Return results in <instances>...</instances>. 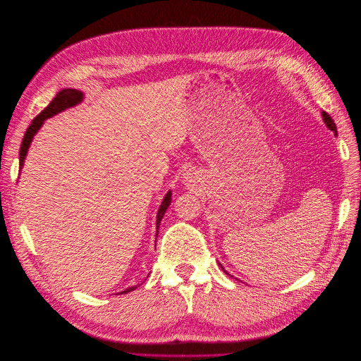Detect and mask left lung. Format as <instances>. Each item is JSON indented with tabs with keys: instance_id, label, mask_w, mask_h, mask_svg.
Returning a JSON list of instances; mask_svg holds the SVG:
<instances>
[{
	"instance_id": "8db88e82",
	"label": "left lung",
	"mask_w": 361,
	"mask_h": 361,
	"mask_svg": "<svg viewBox=\"0 0 361 361\" xmlns=\"http://www.w3.org/2000/svg\"><path fill=\"white\" fill-rule=\"evenodd\" d=\"M322 116H324V121H325V124L328 126V129H331V130H333L336 135H337V128H336V123L333 121V118H331V116L326 114V112H322ZM221 266V264H220ZM223 269V267H221ZM226 271V270H225ZM226 274H228V271H226ZM229 275V274H228Z\"/></svg>"
}]
</instances>
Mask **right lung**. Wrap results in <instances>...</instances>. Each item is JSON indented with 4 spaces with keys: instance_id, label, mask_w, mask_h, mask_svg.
<instances>
[{
    "instance_id": "add662e5",
    "label": "right lung",
    "mask_w": 361,
    "mask_h": 361,
    "mask_svg": "<svg viewBox=\"0 0 361 361\" xmlns=\"http://www.w3.org/2000/svg\"><path fill=\"white\" fill-rule=\"evenodd\" d=\"M83 100V92L82 91H77V90H62L61 92H57V95L53 99V102L47 106V108L39 114L36 118L32 121V124L28 126V129L24 135V140H23V144H21V150H19V169L24 167V161H25V157H27V152H28V147H30V144L35 138V135L37 133V130L42 128V124L47 118H51V116L57 115L59 112L68 109V108H73V106L79 104L80 102ZM171 203V191H169L167 194H165V197L161 203V207L158 209V216H157V229H159V225H161V220L164 217L165 211H167V208L170 207ZM158 232L157 231V237H158ZM138 286H133V287H129L128 290L121 291V293H129V291L135 290Z\"/></svg>"
}]
</instances>
